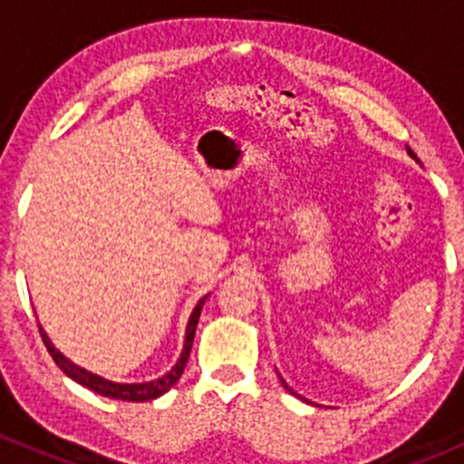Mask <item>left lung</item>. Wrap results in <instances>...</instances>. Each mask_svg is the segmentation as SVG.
<instances>
[{"instance_id":"1","label":"left lung","mask_w":464,"mask_h":464,"mask_svg":"<svg viewBox=\"0 0 464 464\" xmlns=\"http://www.w3.org/2000/svg\"><path fill=\"white\" fill-rule=\"evenodd\" d=\"M406 150H409V148H406ZM409 154H411V157H413V159H415V161H418V157H415V154H413V152H411V150H409ZM280 383H283V386H285V388H287V391H289V392H292V395H296V392H294V391H292V388H289V386H287V383H285V379H283V377H280Z\"/></svg>"}]
</instances>
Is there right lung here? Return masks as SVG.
I'll use <instances>...</instances> for the list:
<instances>
[{"mask_svg": "<svg viewBox=\"0 0 464 464\" xmlns=\"http://www.w3.org/2000/svg\"><path fill=\"white\" fill-rule=\"evenodd\" d=\"M204 301L195 305L193 314H190L188 319V327H186V339H184V350H181L179 359H177L175 366L170 368V371L166 372V375H161L159 379H152V382H143V383H119V382H110V379L105 377H98L93 375V372L85 371V368L76 366L73 362H69L67 357H64L63 353H60L58 348H55L53 343H51V339L46 336V332L42 330L40 325V336L42 341H44L46 350H49V354L53 357V362L58 363L60 371L64 372L67 377H72L73 382H78L81 386L89 388V391L98 392V395L102 397H111V400H123V401H150V400H157V397H161L163 392L170 391L172 386H175L177 382H179V377L184 375V368H186V362H188L190 357V348H193V339H195V330H198V321H199V314H202V307H204Z\"/></svg>", "mask_w": 464, "mask_h": 464, "instance_id": "add662e5", "label": "right lung"}]
</instances>
